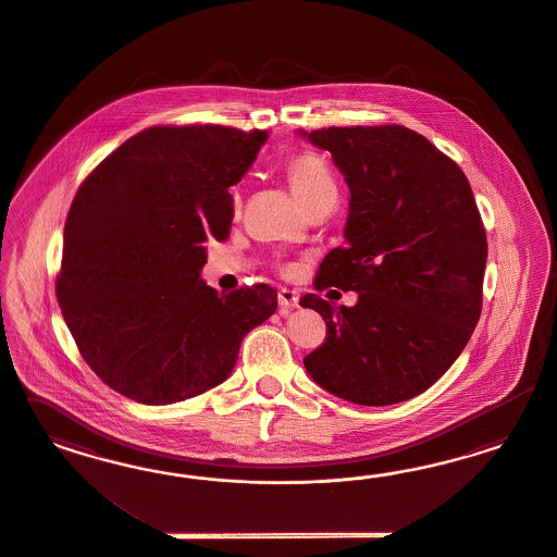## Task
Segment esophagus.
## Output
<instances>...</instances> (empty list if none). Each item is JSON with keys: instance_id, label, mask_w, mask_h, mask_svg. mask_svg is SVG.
<instances>
[{"instance_id": "esophagus-1", "label": "esophagus", "mask_w": 557, "mask_h": 557, "mask_svg": "<svg viewBox=\"0 0 557 557\" xmlns=\"http://www.w3.org/2000/svg\"><path fill=\"white\" fill-rule=\"evenodd\" d=\"M277 300H280V308H282V310H292V308H298L300 296H298L296 289H287V287H284V289H280Z\"/></svg>"}]
</instances>
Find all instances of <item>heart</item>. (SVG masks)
Listing matches in <instances>:
<instances>
[{
  "label": "heart",
  "mask_w": 557,
  "mask_h": 557,
  "mask_svg": "<svg viewBox=\"0 0 557 557\" xmlns=\"http://www.w3.org/2000/svg\"><path fill=\"white\" fill-rule=\"evenodd\" d=\"M286 175L289 186L294 189V194L298 196L300 202H306L314 196H319L322 191L335 189V180L331 168L326 163V159L321 152L317 151H298L294 152L286 161ZM233 202L238 206L240 198L235 191Z\"/></svg>",
  "instance_id": "heart-1"
}]
</instances>
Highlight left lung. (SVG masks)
Here are the masks:
<instances>
[{
	"mask_svg": "<svg viewBox=\"0 0 557 557\" xmlns=\"http://www.w3.org/2000/svg\"><path fill=\"white\" fill-rule=\"evenodd\" d=\"M298 135L333 154L351 191L345 243L324 257L314 286L357 292L355 306L300 300L326 322L306 371L354 405L410 400L454 366L482 312L488 243L470 182L405 126Z\"/></svg>",
	"mask_w": 557,
	"mask_h": 557,
	"instance_id": "left-lung-1",
	"label": "left lung"
}]
</instances>
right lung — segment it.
<instances>
[{"label":"right lung","mask_w":557,"mask_h":557,"mask_svg":"<svg viewBox=\"0 0 557 557\" xmlns=\"http://www.w3.org/2000/svg\"><path fill=\"white\" fill-rule=\"evenodd\" d=\"M265 140V131L152 126L77 189L57 298L87 366L122 396L163 406L219 386L240 341L275 312L268 284L219 294L200 277L203 243L231 235L228 187Z\"/></svg>","instance_id":"obj_1"}]
</instances>
